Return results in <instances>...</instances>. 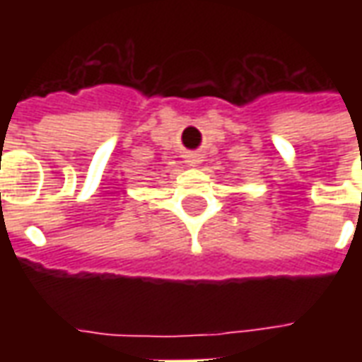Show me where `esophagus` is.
<instances>
[{"instance_id":"esophagus-1","label":"esophagus","mask_w":362,"mask_h":362,"mask_svg":"<svg viewBox=\"0 0 362 362\" xmlns=\"http://www.w3.org/2000/svg\"><path fill=\"white\" fill-rule=\"evenodd\" d=\"M186 163H188L189 166H197L199 163H202V157L197 155V153H194V155H188V158H186Z\"/></svg>"}]
</instances>
